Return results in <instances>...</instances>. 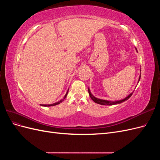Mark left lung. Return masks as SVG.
<instances>
[{"label":"left lung","instance_id":"left-lung-1","mask_svg":"<svg viewBox=\"0 0 160 160\" xmlns=\"http://www.w3.org/2000/svg\"><path fill=\"white\" fill-rule=\"evenodd\" d=\"M135 50L138 52L137 49L135 48ZM140 71H141V69H140ZM140 77H141V73H140V75L139 77V79L138 83H139V81L140 80ZM88 92H89V94L90 98H91V99L93 100L95 103L99 104V105H117V104H119V103H123V101L128 100L131 96L133 94V92L132 93H129L127 97H125V98L122 99H119V100H115V101H109V100H105V99H99V98H97L95 97L91 93V91L89 89V88H88Z\"/></svg>","mask_w":160,"mask_h":160}]
</instances>
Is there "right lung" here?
<instances>
[{"mask_svg":"<svg viewBox=\"0 0 160 160\" xmlns=\"http://www.w3.org/2000/svg\"><path fill=\"white\" fill-rule=\"evenodd\" d=\"M68 91H69V89L67 90L66 94H65V96L63 97V98H62V99H61L60 101H57V102L54 103H52V104H49V105H44V104L42 105V104H40V105H41V106H43V107H50V106H54V105H58V104H59V103H61V102H62V101L64 100V99L66 98V97H67V93H68Z\"/></svg>","mask_w":160,"mask_h":160,"instance_id":"obj_1","label":"right lung"}]
</instances>
